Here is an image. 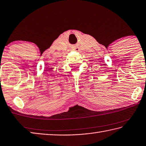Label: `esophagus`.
<instances>
[{
	"label": "esophagus",
	"instance_id": "esophagus-1",
	"mask_svg": "<svg viewBox=\"0 0 146 146\" xmlns=\"http://www.w3.org/2000/svg\"><path fill=\"white\" fill-rule=\"evenodd\" d=\"M76 49H77V50H78V48H74V49H73V50H76Z\"/></svg>",
	"mask_w": 146,
	"mask_h": 146
}]
</instances>
